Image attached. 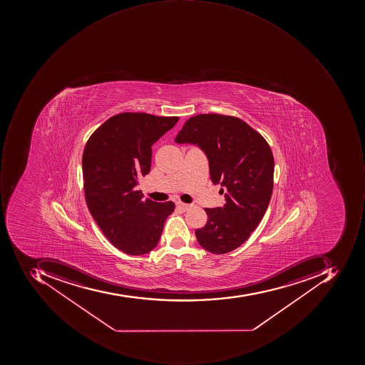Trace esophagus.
I'll list each match as a JSON object with an SVG mask.
<instances>
[{
	"label": "esophagus",
	"mask_w": 365,
	"mask_h": 365,
	"mask_svg": "<svg viewBox=\"0 0 365 365\" xmlns=\"http://www.w3.org/2000/svg\"><path fill=\"white\" fill-rule=\"evenodd\" d=\"M175 206H177L178 210H182V212H186L188 208L191 207V205H188V204L183 202H175Z\"/></svg>",
	"instance_id": "34e87169"
}]
</instances>
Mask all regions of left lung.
Masks as SVG:
<instances>
[{"label":"left lung","instance_id":"left-lung-1","mask_svg":"<svg viewBox=\"0 0 365 365\" xmlns=\"http://www.w3.org/2000/svg\"><path fill=\"white\" fill-rule=\"evenodd\" d=\"M174 141L197 145L207 155L212 183L227 191L224 207L205 208L207 222L195 231L198 243L215 255L235 250L260 224L271 200L274 158L269 143L242 119L220 114L190 117Z\"/></svg>","mask_w":365,"mask_h":365}]
</instances>
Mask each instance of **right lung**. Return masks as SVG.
I'll return each instance as SVG.
<instances>
[{
  "label": "right lung",
  "mask_w": 365,
  "mask_h": 365,
  "mask_svg": "<svg viewBox=\"0 0 365 365\" xmlns=\"http://www.w3.org/2000/svg\"><path fill=\"white\" fill-rule=\"evenodd\" d=\"M179 117L120 113L91 135L82 155L86 205L104 236L123 252L141 255L159 242L174 202L143 200L138 180L151 168L153 143Z\"/></svg>",
  "instance_id": "add662e5"
}]
</instances>
